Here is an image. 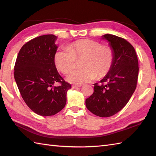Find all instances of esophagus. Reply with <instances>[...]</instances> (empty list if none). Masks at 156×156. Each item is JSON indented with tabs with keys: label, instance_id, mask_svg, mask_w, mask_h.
Returning a JSON list of instances; mask_svg holds the SVG:
<instances>
[{
	"label": "esophagus",
	"instance_id": "obj_1",
	"mask_svg": "<svg viewBox=\"0 0 156 156\" xmlns=\"http://www.w3.org/2000/svg\"><path fill=\"white\" fill-rule=\"evenodd\" d=\"M81 87V85H73L72 86V88H80Z\"/></svg>",
	"mask_w": 156,
	"mask_h": 156
}]
</instances>
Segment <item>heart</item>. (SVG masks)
<instances>
[{
    "label": "heart",
    "mask_w": 156,
    "mask_h": 156,
    "mask_svg": "<svg viewBox=\"0 0 156 156\" xmlns=\"http://www.w3.org/2000/svg\"><path fill=\"white\" fill-rule=\"evenodd\" d=\"M114 57V50L110 45L83 39L72 43L67 49L56 51L54 62L58 70L66 74L74 69L76 60L81 59L80 66L82 68L67 76L69 82L80 84L95 78H102L107 76L113 65Z\"/></svg>",
    "instance_id": "obj_1"
}]
</instances>
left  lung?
Here are the masks:
<instances>
[{
	"instance_id": "left-lung-1",
	"label": "left lung",
	"mask_w": 156,
	"mask_h": 156,
	"mask_svg": "<svg viewBox=\"0 0 156 156\" xmlns=\"http://www.w3.org/2000/svg\"><path fill=\"white\" fill-rule=\"evenodd\" d=\"M102 37L113 49V65L100 84H94V92L86 99V106L94 115L108 117L120 111L131 98L137 87L139 64L134 48L126 39L111 34Z\"/></svg>"
}]
</instances>
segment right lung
<instances>
[{
    "mask_svg": "<svg viewBox=\"0 0 156 156\" xmlns=\"http://www.w3.org/2000/svg\"><path fill=\"white\" fill-rule=\"evenodd\" d=\"M57 37L44 35L23 45L14 67V77L25 103L39 115H54L64 108L71 84L59 74L54 62ZM59 83L58 86H54Z\"/></svg>",
    "mask_w": 156,
    "mask_h": 156,
    "instance_id": "obj_1",
    "label": "right lung"
}]
</instances>
